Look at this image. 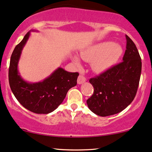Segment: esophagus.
I'll return each instance as SVG.
<instances>
[{
  "label": "esophagus",
  "instance_id": "esophagus-1",
  "mask_svg": "<svg viewBox=\"0 0 152 152\" xmlns=\"http://www.w3.org/2000/svg\"><path fill=\"white\" fill-rule=\"evenodd\" d=\"M86 78L84 77L83 76H82V75H79L78 77V79H77V82L78 84H81L83 83L86 82Z\"/></svg>",
  "mask_w": 152,
  "mask_h": 152
}]
</instances>
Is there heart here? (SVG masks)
Segmentation results:
<instances>
[{
	"label": "heart",
	"mask_w": 152,
	"mask_h": 152,
	"mask_svg": "<svg viewBox=\"0 0 152 152\" xmlns=\"http://www.w3.org/2000/svg\"><path fill=\"white\" fill-rule=\"evenodd\" d=\"M123 54L121 46L114 42L105 41L93 45L80 53V57L86 62H91L92 69L96 73H103L118 62ZM76 64L79 60L74 57Z\"/></svg>",
	"instance_id": "1"
}]
</instances>
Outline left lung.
<instances>
[{
    "label": "left lung",
    "instance_id": "obj_1",
    "mask_svg": "<svg viewBox=\"0 0 152 152\" xmlns=\"http://www.w3.org/2000/svg\"><path fill=\"white\" fill-rule=\"evenodd\" d=\"M126 38V50L122 62L89 80L94 93L87 104L98 116L121 112L132 102L137 93L142 71L141 57L133 41L127 35Z\"/></svg>",
    "mask_w": 152,
    "mask_h": 152
}]
</instances>
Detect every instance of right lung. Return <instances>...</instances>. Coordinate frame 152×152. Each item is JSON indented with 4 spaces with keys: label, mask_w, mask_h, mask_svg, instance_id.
<instances>
[{
    "label": "right lung",
    "mask_w": 152,
    "mask_h": 152,
    "mask_svg": "<svg viewBox=\"0 0 152 152\" xmlns=\"http://www.w3.org/2000/svg\"><path fill=\"white\" fill-rule=\"evenodd\" d=\"M30 36L28 31L11 55L8 78L11 90L24 108L36 114H47L61 104L68 90L77 84L78 72H68L59 67L49 77L38 83H28L19 74L17 65L22 50Z\"/></svg>",
    "instance_id": "obj_1"
}]
</instances>
